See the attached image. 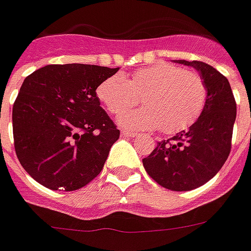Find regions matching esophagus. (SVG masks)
Segmentation results:
<instances>
[{"label": "esophagus", "mask_w": 251, "mask_h": 251, "mask_svg": "<svg viewBox=\"0 0 251 251\" xmlns=\"http://www.w3.org/2000/svg\"><path fill=\"white\" fill-rule=\"evenodd\" d=\"M122 136H126V137H136V136H137V133L131 132V131H122Z\"/></svg>", "instance_id": "esophagus-1"}]
</instances>
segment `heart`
<instances>
[{"mask_svg": "<svg viewBox=\"0 0 251 251\" xmlns=\"http://www.w3.org/2000/svg\"><path fill=\"white\" fill-rule=\"evenodd\" d=\"M97 97L112 115L123 114L144 103V108L119 118L123 127L165 133L181 132L200 118L206 104L204 79L172 63H157L136 70L131 78L112 75L98 86Z\"/></svg>", "mask_w": 251, "mask_h": 251, "instance_id": "1", "label": "heart"}]
</instances>
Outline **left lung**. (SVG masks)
Wrapping results in <instances>:
<instances>
[{
	"label": "left lung",
	"instance_id": "8db88e82",
	"mask_svg": "<svg viewBox=\"0 0 251 251\" xmlns=\"http://www.w3.org/2000/svg\"><path fill=\"white\" fill-rule=\"evenodd\" d=\"M176 63L199 71L208 88L206 104L189 129L157 143L153 152L143 159V165L159 185L185 192L204 185L225 164L237 104L229 80L214 67L200 61L178 59Z\"/></svg>",
	"mask_w": 251,
	"mask_h": 251
}]
</instances>
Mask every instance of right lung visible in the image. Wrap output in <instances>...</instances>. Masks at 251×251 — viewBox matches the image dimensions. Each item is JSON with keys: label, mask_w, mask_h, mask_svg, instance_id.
<instances>
[{"label": "right lung", "mask_w": 251, "mask_h": 251, "mask_svg": "<svg viewBox=\"0 0 251 251\" xmlns=\"http://www.w3.org/2000/svg\"><path fill=\"white\" fill-rule=\"evenodd\" d=\"M118 69L47 65L26 76L13 104L17 157L52 190H76L101 172L120 131L100 107L97 88Z\"/></svg>", "instance_id": "right-lung-1"}]
</instances>
